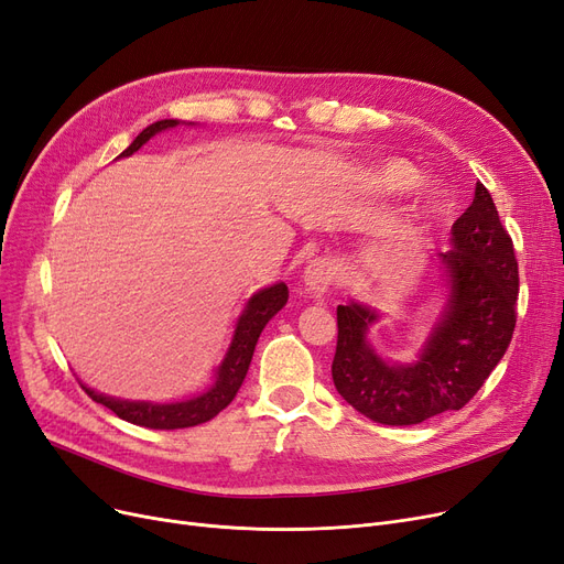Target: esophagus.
<instances>
[{"label":"esophagus","instance_id":"1","mask_svg":"<svg viewBox=\"0 0 564 564\" xmlns=\"http://www.w3.org/2000/svg\"><path fill=\"white\" fill-rule=\"evenodd\" d=\"M334 264L327 258H317L308 262L304 269V288L308 292V297L325 300V295L334 285Z\"/></svg>","mask_w":564,"mask_h":564}]
</instances>
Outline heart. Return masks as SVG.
Here are the masks:
<instances>
[{
    "label": "heart",
    "mask_w": 564,
    "mask_h": 564,
    "mask_svg": "<svg viewBox=\"0 0 564 564\" xmlns=\"http://www.w3.org/2000/svg\"><path fill=\"white\" fill-rule=\"evenodd\" d=\"M422 182V173L412 163L403 159H391L376 165L364 167L359 173L361 188L380 200H399L410 191H414ZM443 203V193L435 186L426 188L420 198V212H433Z\"/></svg>",
    "instance_id": "1"
}]
</instances>
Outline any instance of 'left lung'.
<instances>
[{
  "label": "left lung",
  "mask_w": 564,
  "mask_h": 564,
  "mask_svg": "<svg viewBox=\"0 0 564 564\" xmlns=\"http://www.w3.org/2000/svg\"><path fill=\"white\" fill-rule=\"evenodd\" d=\"M452 249L435 253L440 306L422 348L391 361L371 343L382 313L348 300L338 304L332 378L364 417L387 426L422 424L460 410L505 357L517 325L519 264L491 193L477 182L475 200L452 226Z\"/></svg>",
  "instance_id": "1"
}]
</instances>
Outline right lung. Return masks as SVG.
I'll return each mask as SVG.
<instances>
[{
	"instance_id": "obj_1",
	"label": "right lung",
	"mask_w": 564,
	"mask_h": 564,
	"mask_svg": "<svg viewBox=\"0 0 564 564\" xmlns=\"http://www.w3.org/2000/svg\"><path fill=\"white\" fill-rule=\"evenodd\" d=\"M175 127H195V121H180V119L154 121V124L140 131L138 138L117 159L133 156L140 147L150 142L156 133H163V131L175 129ZM285 302H288V285L283 281L253 292V295L247 300V304H243L241 313L237 315L228 350H226L221 364L214 369L209 387L191 399L165 401V403L131 401V399H117V397L101 394V391H96L94 387H87L85 382H80V384L91 397V401L106 405L108 410H112L117 414L119 420L131 422L135 426L173 431V429H188V426L205 424V422L214 420L224 408H228L230 401L237 397L243 378H247V373H249L256 343H258L262 329L285 306Z\"/></svg>"
}]
</instances>
